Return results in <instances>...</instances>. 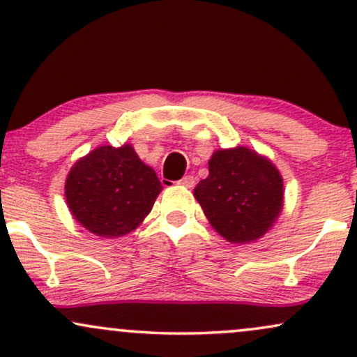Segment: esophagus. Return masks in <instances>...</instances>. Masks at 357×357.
<instances>
[{"label":"esophagus","mask_w":357,"mask_h":357,"mask_svg":"<svg viewBox=\"0 0 357 357\" xmlns=\"http://www.w3.org/2000/svg\"><path fill=\"white\" fill-rule=\"evenodd\" d=\"M179 186H184V188H192L195 186V178L192 176H184V178H181L178 181Z\"/></svg>","instance_id":"esophagus-1"}]
</instances>
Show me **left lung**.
Returning <instances> with one entry per match:
<instances>
[{
	"label": "left lung",
	"instance_id": "left-lung-1",
	"mask_svg": "<svg viewBox=\"0 0 357 357\" xmlns=\"http://www.w3.org/2000/svg\"><path fill=\"white\" fill-rule=\"evenodd\" d=\"M195 198L216 231L231 243L260 238L280 215L284 183L277 167L247 147L216 151Z\"/></svg>",
	"mask_w": 357,
	"mask_h": 357
}]
</instances>
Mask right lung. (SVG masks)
I'll use <instances>...</instances> for the list:
<instances>
[{
  "label": "right lung",
  "instance_id": "obj_1",
  "mask_svg": "<svg viewBox=\"0 0 357 357\" xmlns=\"http://www.w3.org/2000/svg\"><path fill=\"white\" fill-rule=\"evenodd\" d=\"M162 186L130 146H102L75 162L65 181L73 218L102 238L127 235L153 210Z\"/></svg>",
  "mask_w": 357,
  "mask_h": 357
}]
</instances>
